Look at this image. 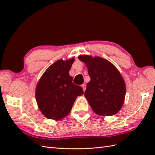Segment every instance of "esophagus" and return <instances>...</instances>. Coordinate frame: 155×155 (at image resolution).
Listing matches in <instances>:
<instances>
[{
    "label": "esophagus",
    "instance_id": "esophagus-1",
    "mask_svg": "<svg viewBox=\"0 0 155 155\" xmlns=\"http://www.w3.org/2000/svg\"><path fill=\"white\" fill-rule=\"evenodd\" d=\"M81 87L83 88V91L84 92L85 91V90H86V84H82L81 85Z\"/></svg>",
    "mask_w": 155,
    "mask_h": 155
}]
</instances>
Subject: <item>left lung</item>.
Instances as JSON below:
<instances>
[{
  "label": "left lung",
  "instance_id": "obj_1",
  "mask_svg": "<svg viewBox=\"0 0 155 155\" xmlns=\"http://www.w3.org/2000/svg\"><path fill=\"white\" fill-rule=\"evenodd\" d=\"M86 64L91 81L84 96L95 113L113 116L120 111L126 94L125 82L115 66L106 59L91 55L78 56Z\"/></svg>",
  "mask_w": 155,
  "mask_h": 155
}]
</instances>
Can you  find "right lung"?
<instances>
[{"label":"right lung","instance_id":"obj_1","mask_svg":"<svg viewBox=\"0 0 155 155\" xmlns=\"http://www.w3.org/2000/svg\"><path fill=\"white\" fill-rule=\"evenodd\" d=\"M74 58L58 60L45 71L36 87L35 97L39 110L44 116L55 120L70 113L78 96L83 94L80 86L72 83L69 71Z\"/></svg>","mask_w":155,"mask_h":155}]
</instances>
